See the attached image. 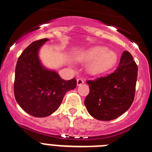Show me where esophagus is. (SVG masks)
Masks as SVG:
<instances>
[{"instance_id":"34e87169","label":"esophagus","mask_w":152,"mask_h":152,"mask_svg":"<svg viewBox=\"0 0 152 152\" xmlns=\"http://www.w3.org/2000/svg\"><path fill=\"white\" fill-rule=\"evenodd\" d=\"M84 83V80L82 79H77V85H81Z\"/></svg>"}]
</instances>
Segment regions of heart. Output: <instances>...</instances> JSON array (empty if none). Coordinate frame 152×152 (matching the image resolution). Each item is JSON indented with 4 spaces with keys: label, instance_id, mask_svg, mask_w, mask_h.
<instances>
[{
    "label": "heart",
    "instance_id": "obj_1",
    "mask_svg": "<svg viewBox=\"0 0 152 152\" xmlns=\"http://www.w3.org/2000/svg\"><path fill=\"white\" fill-rule=\"evenodd\" d=\"M82 62H90L88 71L92 75H99L110 71L118 61L117 54L106 47L98 46L91 48L81 54L79 58Z\"/></svg>",
    "mask_w": 152,
    "mask_h": 152
}]
</instances>
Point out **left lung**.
Wrapping results in <instances>:
<instances>
[{"mask_svg":"<svg viewBox=\"0 0 152 152\" xmlns=\"http://www.w3.org/2000/svg\"><path fill=\"white\" fill-rule=\"evenodd\" d=\"M137 70L132 54L124 51L115 71L87 81L90 92L85 104L88 113L102 121L114 120L123 114L134 99Z\"/></svg>","mask_w":152,"mask_h":152,"instance_id":"1","label":"left lung"}]
</instances>
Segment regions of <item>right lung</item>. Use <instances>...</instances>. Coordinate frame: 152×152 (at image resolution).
I'll list each match as a JSON object with an SVG mask.
<instances>
[{
    "mask_svg": "<svg viewBox=\"0 0 152 152\" xmlns=\"http://www.w3.org/2000/svg\"><path fill=\"white\" fill-rule=\"evenodd\" d=\"M49 39L33 42L18 57L15 67L14 94L20 107L35 117L55 112L67 91L76 86L75 78L65 81L56 71L45 68L38 56L39 48Z\"/></svg>",
    "mask_w": 152,
    "mask_h": 152,
    "instance_id": "add662e5",
    "label": "right lung"
}]
</instances>
